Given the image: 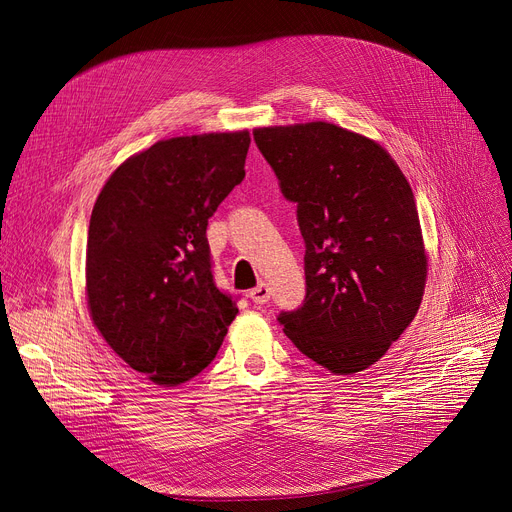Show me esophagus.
<instances>
[{"mask_svg":"<svg viewBox=\"0 0 512 512\" xmlns=\"http://www.w3.org/2000/svg\"><path fill=\"white\" fill-rule=\"evenodd\" d=\"M249 297L253 299L255 305H265L267 301H270V297H272V290H270V286H267L265 282H261L259 286H255V288L249 292Z\"/></svg>","mask_w":512,"mask_h":512,"instance_id":"1","label":"esophagus"}]
</instances>
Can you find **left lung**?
<instances>
[{
    "mask_svg": "<svg viewBox=\"0 0 512 512\" xmlns=\"http://www.w3.org/2000/svg\"><path fill=\"white\" fill-rule=\"evenodd\" d=\"M255 143L297 203L303 307L278 315L303 355L336 375L380 361L419 311L427 255L411 184L392 155L330 122L265 126Z\"/></svg>",
    "mask_w": 512,
    "mask_h": 512,
    "instance_id": "obj_1",
    "label": "left lung"
}]
</instances>
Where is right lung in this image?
<instances>
[{
  "label": "right lung",
  "mask_w": 512,
  "mask_h": 512,
  "mask_svg": "<svg viewBox=\"0 0 512 512\" xmlns=\"http://www.w3.org/2000/svg\"><path fill=\"white\" fill-rule=\"evenodd\" d=\"M249 130L157 141L103 184L87 238V305L112 351L157 386L218 355L238 309L211 274L207 220L245 178Z\"/></svg>",
  "instance_id": "right-lung-1"
}]
</instances>
